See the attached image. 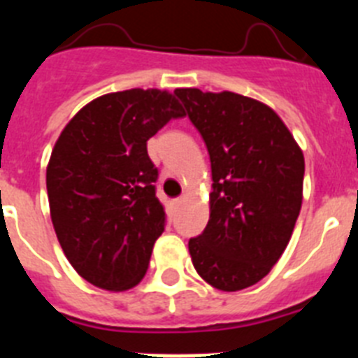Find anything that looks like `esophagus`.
Masks as SVG:
<instances>
[{
	"mask_svg": "<svg viewBox=\"0 0 358 358\" xmlns=\"http://www.w3.org/2000/svg\"><path fill=\"white\" fill-rule=\"evenodd\" d=\"M186 201V197H179V199H176V206H181L182 202Z\"/></svg>",
	"mask_w": 358,
	"mask_h": 358,
	"instance_id": "34e87169",
	"label": "esophagus"
}]
</instances>
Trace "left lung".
Listing matches in <instances>:
<instances>
[{"instance_id": "8db88e82", "label": "left lung", "mask_w": 358, "mask_h": 358, "mask_svg": "<svg viewBox=\"0 0 358 358\" xmlns=\"http://www.w3.org/2000/svg\"><path fill=\"white\" fill-rule=\"evenodd\" d=\"M211 161L210 220L188 242L202 280L236 292L271 273L292 236L303 202L305 157L267 103L231 93L177 87Z\"/></svg>"}]
</instances>
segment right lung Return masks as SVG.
<instances>
[{"label": "right lung", "instance_id": "1", "mask_svg": "<svg viewBox=\"0 0 358 358\" xmlns=\"http://www.w3.org/2000/svg\"><path fill=\"white\" fill-rule=\"evenodd\" d=\"M185 115L169 91L136 87L85 103L57 138L50 215L66 258L91 285L123 292L143 280L164 229L147 141Z\"/></svg>", "mask_w": 358, "mask_h": 358}]
</instances>
